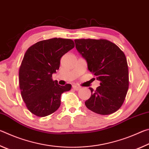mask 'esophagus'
Segmentation results:
<instances>
[{
  "label": "esophagus",
  "mask_w": 149,
  "mask_h": 149,
  "mask_svg": "<svg viewBox=\"0 0 149 149\" xmlns=\"http://www.w3.org/2000/svg\"><path fill=\"white\" fill-rule=\"evenodd\" d=\"M72 88H73V89H74V90H75V91H78V90H79V89H80V87H79L76 86V85H73V86H72Z\"/></svg>",
  "instance_id": "obj_1"
}]
</instances>
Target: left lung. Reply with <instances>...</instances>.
I'll use <instances>...</instances> for the list:
<instances>
[{
  "label": "left lung",
  "instance_id": "left-lung-1",
  "mask_svg": "<svg viewBox=\"0 0 149 149\" xmlns=\"http://www.w3.org/2000/svg\"><path fill=\"white\" fill-rule=\"evenodd\" d=\"M75 47L87 60L88 69L100 85L89 88L91 96L85 102L88 109L108 115L122 107L129 88V72L125 55L114 42L107 39H75Z\"/></svg>",
  "mask_w": 149,
  "mask_h": 149
}]
</instances>
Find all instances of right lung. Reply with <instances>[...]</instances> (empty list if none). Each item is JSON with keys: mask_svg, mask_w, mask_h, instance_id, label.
Returning <instances> with one entry per match:
<instances>
[{"mask_svg": "<svg viewBox=\"0 0 149 149\" xmlns=\"http://www.w3.org/2000/svg\"><path fill=\"white\" fill-rule=\"evenodd\" d=\"M74 47L72 39L52 38L27 50L19 67V84L22 99L32 114L39 117L52 114L60 107L61 95L71 89L70 84H58L52 75L59 69L62 56Z\"/></svg>", "mask_w": 149, "mask_h": 149, "instance_id": "1", "label": "right lung"}]
</instances>
